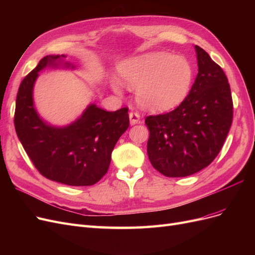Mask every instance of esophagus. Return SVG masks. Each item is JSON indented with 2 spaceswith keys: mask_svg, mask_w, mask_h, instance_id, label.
Here are the masks:
<instances>
[{
  "mask_svg": "<svg viewBox=\"0 0 255 255\" xmlns=\"http://www.w3.org/2000/svg\"><path fill=\"white\" fill-rule=\"evenodd\" d=\"M128 117H129L130 125L132 126L137 125V123H139V121H140V116L138 113H129Z\"/></svg>",
  "mask_w": 255,
  "mask_h": 255,
  "instance_id": "1",
  "label": "esophagus"
}]
</instances>
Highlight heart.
<instances>
[{"instance_id": "1", "label": "heart", "mask_w": 255, "mask_h": 255, "mask_svg": "<svg viewBox=\"0 0 255 255\" xmlns=\"http://www.w3.org/2000/svg\"><path fill=\"white\" fill-rule=\"evenodd\" d=\"M118 74L127 87L136 88V101L141 109L153 113L179 106L187 98L195 76L186 58L165 52L145 53L123 61ZM111 87L117 95L122 94L119 81H112Z\"/></svg>"}]
</instances>
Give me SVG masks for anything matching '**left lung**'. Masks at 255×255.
Listing matches in <instances>:
<instances>
[{
	"label": "left lung",
	"instance_id": "left-lung-1",
	"mask_svg": "<svg viewBox=\"0 0 255 255\" xmlns=\"http://www.w3.org/2000/svg\"><path fill=\"white\" fill-rule=\"evenodd\" d=\"M198 74L189 95L170 113L149 116L148 156L169 177L194 174L220 152L233 119L230 85L222 69L195 45Z\"/></svg>",
	"mask_w": 255,
	"mask_h": 255
}]
</instances>
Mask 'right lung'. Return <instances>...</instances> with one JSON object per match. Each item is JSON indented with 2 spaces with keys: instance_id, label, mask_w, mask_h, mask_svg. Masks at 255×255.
Listing matches in <instances>:
<instances>
[{
  "instance_id": "right-lung-1",
  "label": "right lung",
  "mask_w": 255,
  "mask_h": 255,
  "mask_svg": "<svg viewBox=\"0 0 255 255\" xmlns=\"http://www.w3.org/2000/svg\"><path fill=\"white\" fill-rule=\"evenodd\" d=\"M66 55H48L22 81L16 100L14 128L23 148L43 176L70 186H90L109 170L112 152L129 126L128 109L106 112L89 104L67 126H53L40 117L34 86L45 68L75 70Z\"/></svg>"
}]
</instances>
